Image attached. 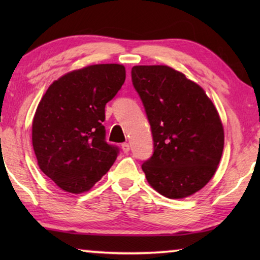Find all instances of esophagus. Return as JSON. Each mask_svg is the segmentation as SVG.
<instances>
[{
	"mask_svg": "<svg viewBox=\"0 0 260 260\" xmlns=\"http://www.w3.org/2000/svg\"><path fill=\"white\" fill-rule=\"evenodd\" d=\"M122 150L125 152V154H127V152L130 151V145H129V143H122Z\"/></svg>",
	"mask_w": 260,
	"mask_h": 260,
	"instance_id": "obj_1",
	"label": "esophagus"
}]
</instances>
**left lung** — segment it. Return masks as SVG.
<instances>
[{
	"instance_id": "1",
	"label": "left lung",
	"mask_w": 260,
	"mask_h": 260,
	"mask_svg": "<svg viewBox=\"0 0 260 260\" xmlns=\"http://www.w3.org/2000/svg\"><path fill=\"white\" fill-rule=\"evenodd\" d=\"M131 79L143 103L154 152L142 169L150 186L169 199L197 193L216 172L223 127L205 91L163 65L134 66Z\"/></svg>"
}]
</instances>
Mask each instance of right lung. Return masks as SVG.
<instances>
[{
	"instance_id": "1",
	"label": "right lung",
	"mask_w": 260,
	"mask_h": 260,
	"mask_svg": "<svg viewBox=\"0 0 260 260\" xmlns=\"http://www.w3.org/2000/svg\"><path fill=\"white\" fill-rule=\"evenodd\" d=\"M125 81L118 63L91 65L55 80L39 103L31 141L40 169L62 190L93 187L119 154L106 142L105 105Z\"/></svg>"
}]
</instances>
